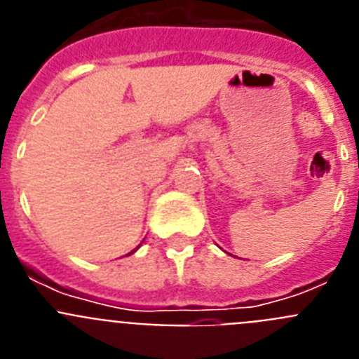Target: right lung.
Returning <instances> with one entry per match:
<instances>
[{
	"label": "right lung",
	"instance_id": "1",
	"mask_svg": "<svg viewBox=\"0 0 359 359\" xmlns=\"http://www.w3.org/2000/svg\"><path fill=\"white\" fill-rule=\"evenodd\" d=\"M131 253H133V252H131Z\"/></svg>",
	"mask_w": 359,
	"mask_h": 359
}]
</instances>
